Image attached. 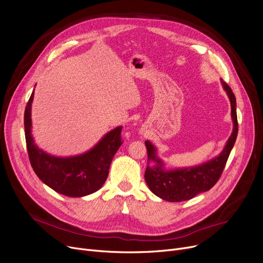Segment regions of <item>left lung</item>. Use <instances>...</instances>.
Here are the masks:
<instances>
[{
    "mask_svg": "<svg viewBox=\"0 0 263 263\" xmlns=\"http://www.w3.org/2000/svg\"><path fill=\"white\" fill-rule=\"evenodd\" d=\"M222 85L230 100L233 129L225 148L217 157L198 165V166L166 171L164 168V163L162 160L157 157L156 147L149 141L145 142L148 155L145 180L150 191L158 197L172 202L189 200L195 197L199 193L209 191L218 181L238 135L236 97H234L227 83L223 80ZM150 160L155 161L156 165L149 167L148 162Z\"/></svg>",
    "mask_w": 263,
    "mask_h": 263,
    "instance_id": "1",
    "label": "left lung"
}]
</instances>
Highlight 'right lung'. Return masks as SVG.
Masks as SVG:
<instances>
[{
    "label": "right lung",
    "mask_w": 263,
    "mask_h": 263,
    "mask_svg": "<svg viewBox=\"0 0 263 263\" xmlns=\"http://www.w3.org/2000/svg\"><path fill=\"white\" fill-rule=\"evenodd\" d=\"M34 91L24 112V131L27 154L35 174L55 192L69 197H83L98 191L108 176L109 165L121 146L119 126L106 133L87 153L74 157H55L35 145L32 136L31 109Z\"/></svg>",
    "instance_id": "right-lung-1"
}]
</instances>
